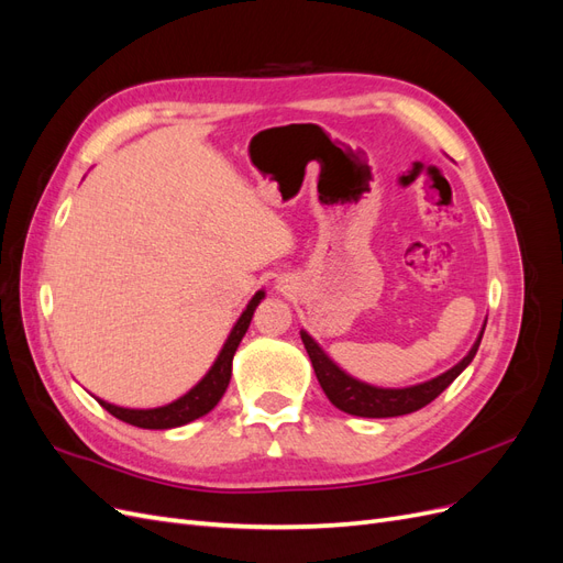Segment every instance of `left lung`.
<instances>
[{
	"mask_svg": "<svg viewBox=\"0 0 563 563\" xmlns=\"http://www.w3.org/2000/svg\"><path fill=\"white\" fill-rule=\"evenodd\" d=\"M484 329H486V321L479 331V338L474 340L472 350L467 352V356H463V360H460L453 368H449L446 373H441V376L428 383L411 385V387H376V385L356 380L319 347V343L308 331H300V338H302L305 350L310 354L317 380L335 408L360 418H395V416L413 413L418 408L434 401L441 391H444L460 376V373L470 366L476 350H479Z\"/></svg>",
	"mask_w": 563,
	"mask_h": 563,
	"instance_id": "1",
	"label": "left lung"
}]
</instances>
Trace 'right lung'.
Wrapping results in <instances>:
<instances>
[{"label": "right lung", "mask_w": 563, "mask_h": 563, "mask_svg": "<svg viewBox=\"0 0 563 563\" xmlns=\"http://www.w3.org/2000/svg\"><path fill=\"white\" fill-rule=\"evenodd\" d=\"M263 298H265V291H258L249 300L246 310L242 312L240 319H236L223 350L218 352L213 366L207 371V376H203L190 391H185V395L178 397L176 401L166 404V406H157V408H124V406H114L110 401H103L96 397L98 404L103 406L106 411L112 413L114 418L124 420L129 424H135V428H143V430H172V428H180V424L192 422L201 416H207L225 395V389L230 385V376H232L234 352H236V347H240L244 333L249 331L251 317Z\"/></svg>", "instance_id": "1"}]
</instances>
